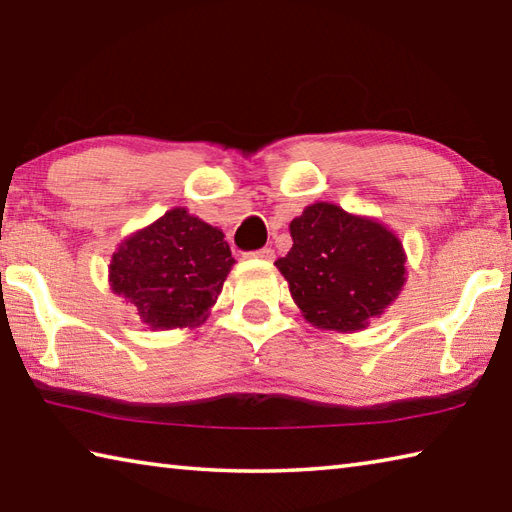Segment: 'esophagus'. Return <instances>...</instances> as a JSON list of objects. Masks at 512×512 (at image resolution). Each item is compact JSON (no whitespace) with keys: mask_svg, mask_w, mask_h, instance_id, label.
Instances as JSON below:
<instances>
[{"mask_svg":"<svg viewBox=\"0 0 512 512\" xmlns=\"http://www.w3.org/2000/svg\"><path fill=\"white\" fill-rule=\"evenodd\" d=\"M250 257H259V259H266V262H273L275 259V250L271 246H264L259 250H253V253H248Z\"/></svg>","mask_w":512,"mask_h":512,"instance_id":"obj_1","label":"esophagus"}]
</instances>
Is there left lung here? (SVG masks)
Masks as SVG:
<instances>
[{
	"label": "left lung",
	"instance_id": "left-lung-1",
	"mask_svg": "<svg viewBox=\"0 0 512 512\" xmlns=\"http://www.w3.org/2000/svg\"><path fill=\"white\" fill-rule=\"evenodd\" d=\"M291 237L293 248L275 266L315 327L365 329L401 293L403 244L376 221L313 203L291 221Z\"/></svg>",
	"mask_w": 512,
	"mask_h": 512
}]
</instances>
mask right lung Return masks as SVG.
<instances>
[{
    "instance_id": "right-lung-1",
    "label": "right lung",
    "mask_w": 512,
    "mask_h": 512,
    "mask_svg": "<svg viewBox=\"0 0 512 512\" xmlns=\"http://www.w3.org/2000/svg\"><path fill=\"white\" fill-rule=\"evenodd\" d=\"M232 264L224 232L174 208L123 241L109 280L152 329L192 327L217 302Z\"/></svg>"
}]
</instances>
